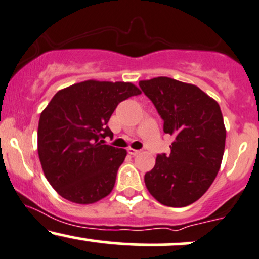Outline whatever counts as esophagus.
Listing matches in <instances>:
<instances>
[{
    "label": "esophagus",
    "instance_id": "34e87169",
    "mask_svg": "<svg viewBox=\"0 0 259 259\" xmlns=\"http://www.w3.org/2000/svg\"><path fill=\"white\" fill-rule=\"evenodd\" d=\"M126 151H127V153H129V154H132V155H138V154L140 153V151H139V149H134V148H132V147H129V148H127Z\"/></svg>",
    "mask_w": 259,
    "mask_h": 259
}]
</instances>
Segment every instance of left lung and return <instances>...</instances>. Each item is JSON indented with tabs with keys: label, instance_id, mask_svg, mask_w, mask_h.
Instances as JSON below:
<instances>
[{
	"label": "left lung",
	"instance_id": "left-lung-1",
	"mask_svg": "<svg viewBox=\"0 0 259 259\" xmlns=\"http://www.w3.org/2000/svg\"><path fill=\"white\" fill-rule=\"evenodd\" d=\"M174 136L169 155L158 154L145 175L148 192L165 206L183 207L200 199L216 179L226 146L220 105L194 84L169 77L140 80Z\"/></svg>",
	"mask_w": 259,
	"mask_h": 259
}]
</instances>
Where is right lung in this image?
Instances as JSON below:
<instances>
[{"label": "right lung", "instance_id": "obj_1", "mask_svg": "<svg viewBox=\"0 0 259 259\" xmlns=\"http://www.w3.org/2000/svg\"><path fill=\"white\" fill-rule=\"evenodd\" d=\"M141 94L130 82L89 79L53 96L42 111L37 149L46 179L59 195L87 205L108 194L126 151L102 145L113 136L108 120L119 102Z\"/></svg>", "mask_w": 259, "mask_h": 259}]
</instances>
